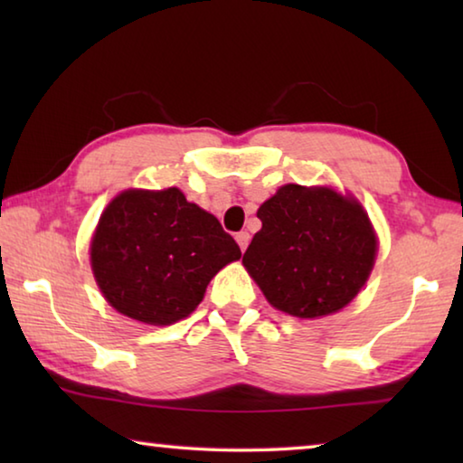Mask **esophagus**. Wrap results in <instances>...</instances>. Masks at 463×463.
I'll return each instance as SVG.
<instances>
[{
  "instance_id": "esophagus-1",
  "label": "esophagus",
  "mask_w": 463,
  "mask_h": 463,
  "mask_svg": "<svg viewBox=\"0 0 463 463\" xmlns=\"http://www.w3.org/2000/svg\"><path fill=\"white\" fill-rule=\"evenodd\" d=\"M249 241H250V237H249V232H247V231H241V232H237V242H239V247H241L242 253H245V249H247V245H249Z\"/></svg>"
}]
</instances>
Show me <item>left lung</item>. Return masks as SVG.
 Listing matches in <instances>:
<instances>
[{
    "mask_svg": "<svg viewBox=\"0 0 463 463\" xmlns=\"http://www.w3.org/2000/svg\"><path fill=\"white\" fill-rule=\"evenodd\" d=\"M257 218L261 231L242 265L271 307L317 318L354 300L378 250L367 214L354 198L288 184L261 203Z\"/></svg>",
    "mask_w": 463,
    "mask_h": 463,
    "instance_id": "8db88e82",
    "label": "left lung"
}]
</instances>
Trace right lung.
Masks as SVG:
<instances>
[{
	"label": "right lung",
	"instance_id": "obj_1",
	"mask_svg": "<svg viewBox=\"0 0 463 463\" xmlns=\"http://www.w3.org/2000/svg\"><path fill=\"white\" fill-rule=\"evenodd\" d=\"M241 249L213 214L177 187L128 190L101 214L91 241V269L112 307L146 325H174Z\"/></svg>",
	"mask_w": 463,
	"mask_h": 463
}]
</instances>
